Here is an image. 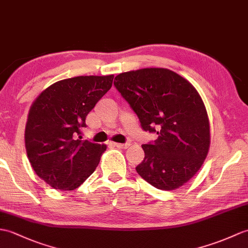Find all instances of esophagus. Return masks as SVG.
Masks as SVG:
<instances>
[{"instance_id": "obj_1", "label": "esophagus", "mask_w": 248, "mask_h": 248, "mask_svg": "<svg viewBox=\"0 0 248 248\" xmlns=\"http://www.w3.org/2000/svg\"><path fill=\"white\" fill-rule=\"evenodd\" d=\"M112 143L115 147L120 148V149H126L130 146V143H119V142H112Z\"/></svg>"}]
</instances>
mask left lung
Returning a JSON list of instances; mask_svg holds the SVG:
<instances>
[{"label": "left lung", "instance_id": "8db88e82", "mask_svg": "<svg viewBox=\"0 0 248 248\" xmlns=\"http://www.w3.org/2000/svg\"><path fill=\"white\" fill-rule=\"evenodd\" d=\"M114 85L129 102L141 128L157 140L142 145L136 167L143 180L160 190H175L201 169L210 147V124L199 92L168 68L150 67L117 75Z\"/></svg>", "mask_w": 248, "mask_h": 248}]
</instances>
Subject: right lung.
Masks as SVG:
<instances>
[{"label": "right lung", "mask_w": 248, "mask_h": 248, "mask_svg": "<svg viewBox=\"0 0 248 248\" xmlns=\"http://www.w3.org/2000/svg\"><path fill=\"white\" fill-rule=\"evenodd\" d=\"M114 75L78 76L43 90L28 112L27 157L36 174L54 189L74 190L95 171L106 145L81 140L85 117L111 89Z\"/></svg>", "instance_id": "add662e5"}]
</instances>
